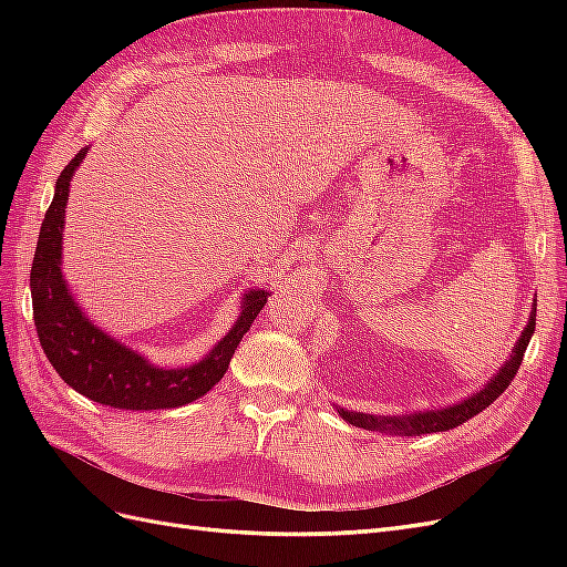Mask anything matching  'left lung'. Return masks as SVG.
Here are the masks:
<instances>
[{
  "mask_svg": "<svg viewBox=\"0 0 567 567\" xmlns=\"http://www.w3.org/2000/svg\"><path fill=\"white\" fill-rule=\"evenodd\" d=\"M535 319H537V300L532 302L529 310V319L527 326L523 329L520 338L516 346H513L511 354L506 362L499 367L492 379L485 383V388H480L477 392L468 394L456 404H447L440 409H425V411H414V414H400V416H379V414H364V411H348L336 406V411L340 414V419L364 427V431H379V433H392V435H425V433H442V431H452V427L466 423L468 419L477 416L480 411L487 409L499 394L508 388V383L513 381V375L518 373L523 354L529 346V338L535 333Z\"/></svg>",
  "mask_w": 567,
  "mask_h": 567,
  "instance_id": "1",
  "label": "left lung"
}]
</instances>
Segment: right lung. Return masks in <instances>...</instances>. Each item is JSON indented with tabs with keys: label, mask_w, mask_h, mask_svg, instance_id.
I'll return each mask as SVG.
<instances>
[{
	"label": "right lung",
	"mask_w": 567,
	"mask_h": 567,
	"mask_svg": "<svg viewBox=\"0 0 567 567\" xmlns=\"http://www.w3.org/2000/svg\"><path fill=\"white\" fill-rule=\"evenodd\" d=\"M84 146L65 165L54 186L49 210L44 215L35 260L30 269V293L35 329L42 350L61 379L84 398L113 409L151 411L177 409L203 398L227 373L234 350L252 319L260 315L269 290L250 288L241 298L229 333L215 348L188 367L163 369L151 364L144 354L115 340L82 312L63 277V227L71 179L87 156Z\"/></svg>",
	"instance_id": "add662e5"
}]
</instances>
